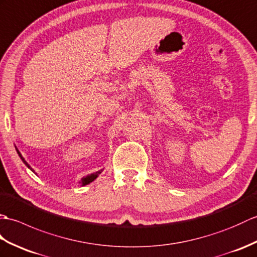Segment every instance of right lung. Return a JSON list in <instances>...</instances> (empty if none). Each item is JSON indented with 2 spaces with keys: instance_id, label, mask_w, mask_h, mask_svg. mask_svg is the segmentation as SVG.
<instances>
[{
  "instance_id": "right-lung-1",
  "label": "right lung",
  "mask_w": 257,
  "mask_h": 257,
  "mask_svg": "<svg viewBox=\"0 0 257 257\" xmlns=\"http://www.w3.org/2000/svg\"><path fill=\"white\" fill-rule=\"evenodd\" d=\"M17 153H19V155H20L21 159H22L23 162H24V164L26 165V166H27L28 168H31V167H30V165H28V164L25 162V159L23 158V156L21 155V153H20L19 151H17ZM31 169H32V168H31ZM32 170H33V169H32ZM101 172H102V170H99V172H96V173H93V174H91V175H88V176L83 177V178L81 179V184H82V186H84V185H88V184H90L91 181H93V180L96 178V177H98V176L101 174Z\"/></svg>"
}]
</instances>
